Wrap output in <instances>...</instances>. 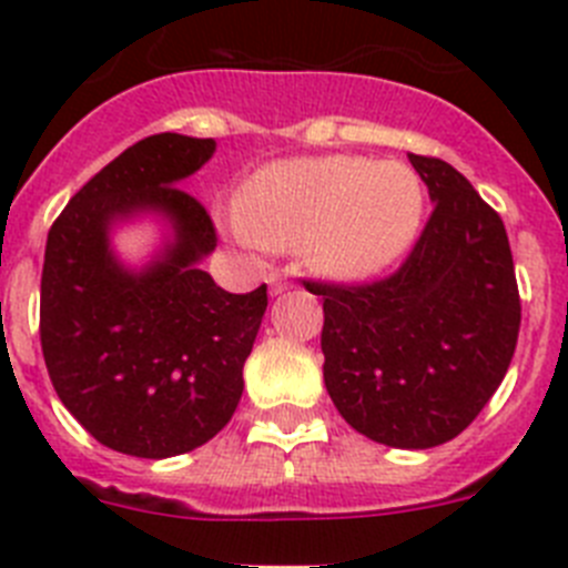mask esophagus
<instances>
[{
	"instance_id": "1",
	"label": "esophagus",
	"mask_w": 568,
	"mask_h": 568,
	"mask_svg": "<svg viewBox=\"0 0 568 568\" xmlns=\"http://www.w3.org/2000/svg\"><path fill=\"white\" fill-rule=\"evenodd\" d=\"M267 284H270V293L278 295V293H284V290L293 287V278H290L287 273H270Z\"/></svg>"
}]
</instances>
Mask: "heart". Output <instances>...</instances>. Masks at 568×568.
<instances>
[{
    "label": "heart",
    "mask_w": 568,
    "mask_h": 568,
    "mask_svg": "<svg viewBox=\"0 0 568 568\" xmlns=\"http://www.w3.org/2000/svg\"><path fill=\"white\" fill-rule=\"evenodd\" d=\"M424 213V184L404 162L278 159L239 195L235 235L270 250L298 247L307 267L327 278L366 281L409 253Z\"/></svg>",
    "instance_id": "heart-1"
}]
</instances>
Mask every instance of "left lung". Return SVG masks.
I'll list each match as a JSON object with an SVG mask.
<instances>
[{
  "mask_svg": "<svg viewBox=\"0 0 568 568\" xmlns=\"http://www.w3.org/2000/svg\"><path fill=\"white\" fill-rule=\"evenodd\" d=\"M433 215L395 275L324 295V384L355 433L395 449L460 435L504 381L520 298L500 215L453 164L409 153Z\"/></svg>",
  "mask_w": 568,
  "mask_h": 568,
  "instance_id": "obj_1",
  "label": "left lung"
}]
</instances>
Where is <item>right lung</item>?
<instances>
[{"mask_svg":"<svg viewBox=\"0 0 568 568\" xmlns=\"http://www.w3.org/2000/svg\"><path fill=\"white\" fill-rule=\"evenodd\" d=\"M213 153V139L148 135L99 170L48 233L44 364L68 413L115 453H190L222 433L244 393L267 287L235 295L202 270L215 230L182 182ZM139 217L165 233L133 268L114 253L112 230Z\"/></svg>","mask_w":568,"mask_h":568,"instance_id":"1","label":"right lung"}]
</instances>
